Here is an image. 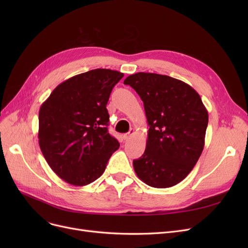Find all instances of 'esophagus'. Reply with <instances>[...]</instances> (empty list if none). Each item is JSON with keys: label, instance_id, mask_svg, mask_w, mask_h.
<instances>
[{"label": "esophagus", "instance_id": "1", "mask_svg": "<svg viewBox=\"0 0 248 248\" xmlns=\"http://www.w3.org/2000/svg\"><path fill=\"white\" fill-rule=\"evenodd\" d=\"M134 134H135V129H134V128H131V129H129L128 133H126V134L124 135V140H128Z\"/></svg>", "mask_w": 248, "mask_h": 248}]
</instances>
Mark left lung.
I'll return each mask as SVG.
<instances>
[{"instance_id":"1","label":"left lung","mask_w":248,"mask_h":248,"mask_svg":"<svg viewBox=\"0 0 248 248\" xmlns=\"http://www.w3.org/2000/svg\"><path fill=\"white\" fill-rule=\"evenodd\" d=\"M124 83L144 102L150 126L145 153L133 162L135 172L151 187H173L200 158L208 111L196 90L168 75L138 72Z\"/></svg>"}]
</instances>
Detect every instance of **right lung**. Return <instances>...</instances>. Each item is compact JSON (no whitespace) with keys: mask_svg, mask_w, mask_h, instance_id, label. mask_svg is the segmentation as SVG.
<instances>
[{"mask_svg":"<svg viewBox=\"0 0 248 248\" xmlns=\"http://www.w3.org/2000/svg\"><path fill=\"white\" fill-rule=\"evenodd\" d=\"M123 77L122 72L101 68L78 74L60 83L42 103L39 146L50 168L66 183H93L120 148L108 131L107 104Z\"/></svg>","mask_w":248,"mask_h":248,"instance_id":"add662e5","label":"right lung"}]
</instances>
